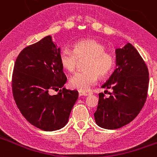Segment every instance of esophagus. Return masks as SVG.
Segmentation results:
<instances>
[{
	"instance_id": "esophagus-1",
	"label": "esophagus",
	"mask_w": 157,
	"mask_h": 157,
	"mask_svg": "<svg viewBox=\"0 0 157 157\" xmlns=\"http://www.w3.org/2000/svg\"><path fill=\"white\" fill-rule=\"evenodd\" d=\"M86 95H87V93L84 92V91L78 90V96H79V97H82V96H86Z\"/></svg>"
}]
</instances>
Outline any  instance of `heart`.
Listing matches in <instances>:
<instances>
[{"mask_svg": "<svg viewBox=\"0 0 157 157\" xmlns=\"http://www.w3.org/2000/svg\"><path fill=\"white\" fill-rule=\"evenodd\" d=\"M86 58L84 67L71 78L70 86L78 90L86 91L99 79L112 73L116 65L114 53L106 50L104 43L94 38H86L75 43L73 50L64 48L59 52V59L62 67L68 72L76 69L78 59Z\"/></svg>", "mask_w": 157, "mask_h": 157, "instance_id": "heart-1", "label": "heart"}]
</instances>
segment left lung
<instances>
[{"label":"left lung","instance_id":"1","mask_svg":"<svg viewBox=\"0 0 157 157\" xmlns=\"http://www.w3.org/2000/svg\"><path fill=\"white\" fill-rule=\"evenodd\" d=\"M116 53L117 67L102 86L112 92L108 98L100 93L94 113L97 124L109 130L120 128L135 119L145 105L149 88V70L137 49L127 43Z\"/></svg>","mask_w":157,"mask_h":157}]
</instances>
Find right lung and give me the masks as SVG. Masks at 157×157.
I'll use <instances>...</instances> for the list:
<instances>
[{
  "label": "right lung",
  "mask_w": 157,
  "mask_h": 157,
  "mask_svg": "<svg viewBox=\"0 0 157 157\" xmlns=\"http://www.w3.org/2000/svg\"><path fill=\"white\" fill-rule=\"evenodd\" d=\"M59 55V48L47 36L19 52L12 71V94L18 109L32 125L46 131L66 125L78 97V91L63 88L67 77ZM60 88L57 95L49 94Z\"/></svg>",
  "instance_id": "add662e5"
}]
</instances>
